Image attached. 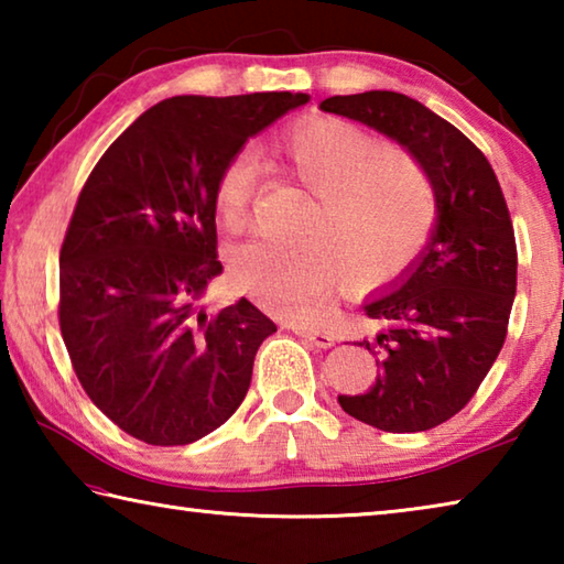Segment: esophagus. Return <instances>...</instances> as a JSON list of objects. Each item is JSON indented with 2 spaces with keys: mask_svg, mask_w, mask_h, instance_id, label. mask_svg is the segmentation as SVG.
Returning <instances> with one entry per match:
<instances>
[{
  "mask_svg": "<svg viewBox=\"0 0 564 564\" xmlns=\"http://www.w3.org/2000/svg\"><path fill=\"white\" fill-rule=\"evenodd\" d=\"M295 336H301L303 340H311L313 346L318 348H330L333 343H336V338L330 336V333H323V330H313V328H293Z\"/></svg>",
  "mask_w": 564,
  "mask_h": 564,
  "instance_id": "esophagus-1",
  "label": "esophagus"
}]
</instances>
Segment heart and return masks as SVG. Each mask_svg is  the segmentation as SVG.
<instances>
[{"label":"heart","instance_id":"obj_1","mask_svg":"<svg viewBox=\"0 0 564 564\" xmlns=\"http://www.w3.org/2000/svg\"><path fill=\"white\" fill-rule=\"evenodd\" d=\"M289 174L318 198L301 241L279 248L248 241L228 253V281L263 311L283 318L313 313L326 291L378 289L408 273L433 236L437 196L423 166L386 147L358 123L321 117L291 129L279 144ZM256 184V159L241 151L216 178L214 208L241 231Z\"/></svg>","mask_w":564,"mask_h":564}]
</instances>
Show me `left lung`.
<instances>
[{
    "label": "left lung",
    "instance_id": "obj_1",
    "mask_svg": "<svg viewBox=\"0 0 564 564\" xmlns=\"http://www.w3.org/2000/svg\"><path fill=\"white\" fill-rule=\"evenodd\" d=\"M321 109L398 141L435 188L437 221L420 259L362 303L380 323L360 343L378 358L376 383L338 395L348 415L378 431H431L467 405L508 336L518 289L508 204L482 151L405 94L330 97Z\"/></svg>",
    "mask_w": 564,
    "mask_h": 564
}]
</instances>
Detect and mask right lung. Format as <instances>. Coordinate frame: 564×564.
Instances as JSON below:
<instances>
[{"label":"right lung","instance_id":"add662e5","mask_svg":"<svg viewBox=\"0 0 564 564\" xmlns=\"http://www.w3.org/2000/svg\"><path fill=\"white\" fill-rule=\"evenodd\" d=\"M308 94L171 97L104 151L59 253V326L74 373L149 445L214 433L248 393L275 323L251 301L202 308L224 271L214 188L224 164Z\"/></svg>","mask_w":564,"mask_h":564}]
</instances>
